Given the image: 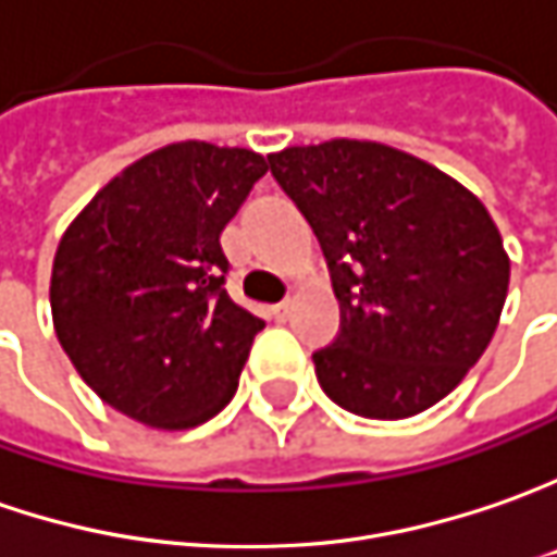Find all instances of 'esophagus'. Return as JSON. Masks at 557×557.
Returning a JSON list of instances; mask_svg holds the SVG:
<instances>
[{"label":"esophagus","mask_w":557,"mask_h":557,"mask_svg":"<svg viewBox=\"0 0 557 557\" xmlns=\"http://www.w3.org/2000/svg\"><path fill=\"white\" fill-rule=\"evenodd\" d=\"M271 314L277 317V320H286V317L293 314V301H280V305L271 308Z\"/></svg>","instance_id":"esophagus-1"}]
</instances>
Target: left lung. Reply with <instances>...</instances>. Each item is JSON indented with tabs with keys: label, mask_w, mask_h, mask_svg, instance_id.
Here are the masks:
<instances>
[{
	"label": "left lung",
	"mask_w": 557,
	"mask_h": 557,
	"mask_svg": "<svg viewBox=\"0 0 557 557\" xmlns=\"http://www.w3.org/2000/svg\"><path fill=\"white\" fill-rule=\"evenodd\" d=\"M314 227L338 298V336L314 351L342 410H429L487 351L511 261L487 206L437 165L379 141L333 138L268 157Z\"/></svg>",
	"instance_id": "obj_1"
}]
</instances>
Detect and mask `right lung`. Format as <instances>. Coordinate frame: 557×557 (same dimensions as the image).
Instances as JSON below:
<instances>
[{
	"label": "right lung",
	"mask_w": 557,
	"mask_h": 557,
	"mask_svg": "<svg viewBox=\"0 0 557 557\" xmlns=\"http://www.w3.org/2000/svg\"><path fill=\"white\" fill-rule=\"evenodd\" d=\"M264 172L246 147L165 145L70 221L51 264V323L113 410L184 432L231 404L264 320L227 296L219 237Z\"/></svg>",
	"instance_id": "1"
}]
</instances>
